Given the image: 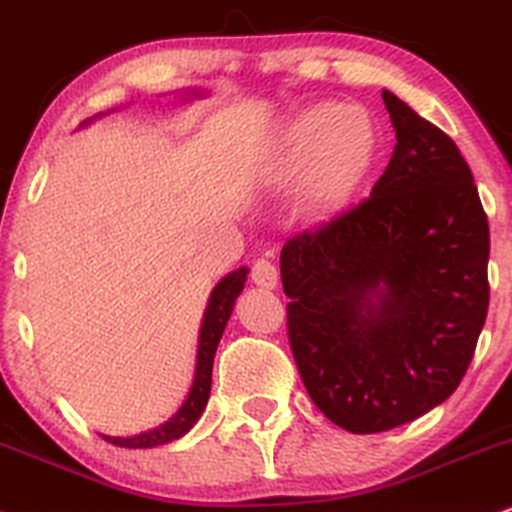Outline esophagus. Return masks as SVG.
I'll use <instances>...</instances> for the list:
<instances>
[{"mask_svg":"<svg viewBox=\"0 0 512 512\" xmlns=\"http://www.w3.org/2000/svg\"><path fill=\"white\" fill-rule=\"evenodd\" d=\"M251 280L258 287H263V290H275L278 287V270L266 258H258V261H254V266H251Z\"/></svg>","mask_w":512,"mask_h":512,"instance_id":"esophagus-1","label":"esophagus"}]
</instances>
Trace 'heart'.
Wrapping results in <instances>:
<instances>
[{"instance_id": "b5f03b06", "label": "heart", "mask_w": 512, "mask_h": 512, "mask_svg": "<svg viewBox=\"0 0 512 512\" xmlns=\"http://www.w3.org/2000/svg\"><path fill=\"white\" fill-rule=\"evenodd\" d=\"M381 158V134L369 112L340 102H316L280 129L261 165L268 189L299 186L297 203L314 225L352 208Z\"/></svg>"}]
</instances>
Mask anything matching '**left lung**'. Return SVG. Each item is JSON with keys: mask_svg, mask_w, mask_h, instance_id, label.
Wrapping results in <instances>:
<instances>
[{"mask_svg": "<svg viewBox=\"0 0 512 512\" xmlns=\"http://www.w3.org/2000/svg\"><path fill=\"white\" fill-rule=\"evenodd\" d=\"M383 102L398 143L371 196L280 254L299 376L352 434L448 400L489 309V222L470 165L398 95Z\"/></svg>", "mask_w": 512, "mask_h": 512, "instance_id": "left-lung-1", "label": "left lung"}]
</instances>
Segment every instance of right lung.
I'll return each instance as SVG.
<instances>
[{"mask_svg": "<svg viewBox=\"0 0 512 512\" xmlns=\"http://www.w3.org/2000/svg\"><path fill=\"white\" fill-rule=\"evenodd\" d=\"M177 95L179 102H191L198 98H206V90H198V88H184L179 90ZM107 114V112H105ZM102 117L95 114L83 122L81 126H88L93 119ZM246 275H249V268H237L232 273H227L218 285L213 287L210 292L208 306L203 311V321H201V330H198V352H196V374H194V383H191L189 395H186L184 405L179 407L174 417L167 419L165 424H160L158 429H150L143 431V434L136 436H105L107 443L119 448H155V446H165V443L177 441L182 438L186 431L191 429L201 417V412L206 410L208 398H210V383H213V359H215V350H218V342L225 333L227 321H230L234 302L244 290V282Z\"/></svg>", "mask_w": 512, "mask_h": 512, "instance_id": "obj_1", "label": "right lung"}]
</instances>
